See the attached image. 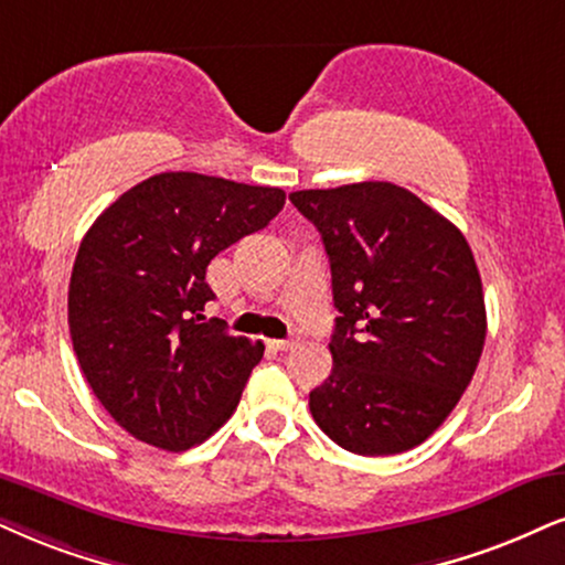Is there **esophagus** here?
I'll list each match as a JSON object with an SVG mask.
<instances>
[{"instance_id":"obj_1","label":"esophagus","mask_w":565,"mask_h":565,"mask_svg":"<svg viewBox=\"0 0 565 565\" xmlns=\"http://www.w3.org/2000/svg\"><path fill=\"white\" fill-rule=\"evenodd\" d=\"M299 344V335H291V339H278V341H270V347L276 349V352H289V349H295Z\"/></svg>"}]
</instances>
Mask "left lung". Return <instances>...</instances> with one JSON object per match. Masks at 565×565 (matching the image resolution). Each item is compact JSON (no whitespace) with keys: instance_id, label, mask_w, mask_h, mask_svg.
<instances>
[{"instance_id":"8db88e82","label":"left lung","mask_w":565,"mask_h":565,"mask_svg":"<svg viewBox=\"0 0 565 565\" xmlns=\"http://www.w3.org/2000/svg\"><path fill=\"white\" fill-rule=\"evenodd\" d=\"M331 260L333 367L310 391L320 430L347 451H409L443 425L480 362L488 318L463 234L391 182L299 190Z\"/></svg>"}]
</instances>
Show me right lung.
Here are the masks:
<instances>
[{"mask_svg": "<svg viewBox=\"0 0 565 565\" xmlns=\"http://www.w3.org/2000/svg\"><path fill=\"white\" fill-rule=\"evenodd\" d=\"M284 190L163 171L119 195L81 242L67 320L85 381L114 423L184 451L237 409L260 341L200 323L221 249L268 226Z\"/></svg>", "mask_w": 565, "mask_h": 565, "instance_id": "right-lung-1", "label": "right lung"}]
</instances>
